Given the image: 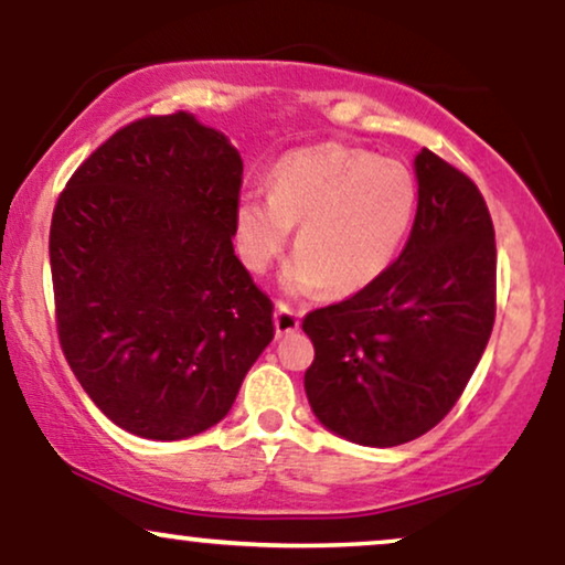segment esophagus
Here are the masks:
<instances>
[{
    "mask_svg": "<svg viewBox=\"0 0 565 565\" xmlns=\"http://www.w3.org/2000/svg\"><path fill=\"white\" fill-rule=\"evenodd\" d=\"M274 323H276L278 337H289L300 329V313H297L295 308H289V305L278 302L276 313H274Z\"/></svg>",
    "mask_w": 565,
    "mask_h": 565,
    "instance_id": "34e87169",
    "label": "esophagus"
}]
</instances>
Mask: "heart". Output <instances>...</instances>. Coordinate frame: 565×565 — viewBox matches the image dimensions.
I'll list each match as a JSON object with an SVG mask.
<instances>
[{"mask_svg": "<svg viewBox=\"0 0 565 565\" xmlns=\"http://www.w3.org/2000/svg\"><path fill=\"white\" fill-rule=\"evenodd\" d=\"M417 217V180L398 159L342 142H316L270 167L268 193L246 191L233 206L242 263L265 274L297 228V255L284 270L289 295L332 287L355 295L391 270Z\"/></svg>", "mask_w": 565, "mask_h": 565, "instance_id": "b5f03b06", "label": "heart"}]
</instances>
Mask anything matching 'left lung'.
<instances>
[{
  "label": "left lung",
  "instance_id": "1",
  "mask_svg": "<svg viewBox=\"0 0 565 565\" xmlns=\"http://www.w3.org/2000/svg\"><path fill=\"white\" fill-rule=\"evenodd\" d=\"M417 217L380 281L302 319L316 348V419L361 446L433 430L462 395L494 327V225L476 183L433 151L414 157Z\"/></svg>",
  "mask_w": 565,
  "mask_h": 565
}]
</instances>
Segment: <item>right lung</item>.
Returning a JSON list of instances; mask_svg holds the SVG:
<instances>
[{"mask_svg":"<svg viewBox=\"0 0 565 565\" xmlns=\"http://www.w3.org/2000/svg\"><path fill=\"white\" fill-rule=\"evenodd\" d=\"M244 161L193 114L148 116L71 174L50 225L57 337L132 436L210 430L274 340V302L233 252Z\"/></svg>","mask_w":565,"mask_h":565,"instance_id":"add662e5","label":"right lung"}]
</instances>
